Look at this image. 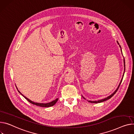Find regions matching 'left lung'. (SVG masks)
Masks as SVG:
<instances>
[{"label":"left lung","mask_w":134,"mask_h":134,"mask_svg":"<svg viewBox=\"0 0 134 134\" xmlns=\"http://www.w3.org/2000/svg\"><path fill=\"white\" fill-rule=\"evenodd\" d=\"M118 43H119V42H118ZM124 72H125V60H124ZM122 80H121V82H120V85H119V87H118V88H117V90L115 91V92L113 93V94H112L111 95H110V96H109L108 97H106L105 99H102V100H99V101H89V102H91V103H100V102H103V101H106V100H108V99H110V98L112 97V96H114V95L117 92V91H118V90H119V87H120V85H121V82H122Z\"/></svg>","instance_id":"1"}]
</instances>
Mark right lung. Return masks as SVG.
<instances>
[{
	"label": "right lung",
	"mask_w": 134,
	"mask_h": 134,
	"mask_svg": "<svg viewBox=\"0 0 134 134\" xmlns=\"http://www.w3.org/2000/svg\"><path fill=\"white\" fill-rule=\"evenodd\" d=\"M17 89V88H16ZM18 90V89H17ZM18 92L25 98V99L27 100L29 102H30L31 103H32V104H35V105H39V106H40V107H51V106H53V105H54L56 103H57V102L58 101V99H57L56 100H54V101H53L52 102H49V103H37V102H33V101H31L30 100H29L28 98H27V97H26L25 96H24L19 91H18Z\"/></svg>",
	"instance_id": "add662e5"
}]
</instances>
